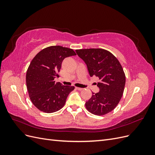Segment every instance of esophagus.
<instances>
[{
  "label": "esophagus",
  "instance_id": "obj_1",
  "mask_svg": "<svg viewBox=\"0 0 155 155\" xmlns=\"http://www.w3.org/2000/svg\"><path fill=\"white\" fill-rule=\"evenodd\" d=\"M76 89L77 90H78V91H82L83 88H79V87H76Z\"/></svg>",
  "mask_w": 155,
  "mask_h": 155
}]
</instances>
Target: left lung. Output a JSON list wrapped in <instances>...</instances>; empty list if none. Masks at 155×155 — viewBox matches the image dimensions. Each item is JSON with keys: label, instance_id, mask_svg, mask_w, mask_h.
<instances>
[{"label": "left lung", "instance_id": "1", "mask_svg": "<svg viewBox=\"0 0 155 155\" xmlns=\"http://www.w3.org/2000/svg\"><path fill=\"white\" fill-rule=\"evenodd\" d=\"M86 63L89 74L100 79V92L93 93L86 102L87 109L92 114L102 116L111 112L119 104L125 85V75L119 61L110 51L101 48L76 50Z\"/></svg>", "mask_w": 155, "mask_h": 155}]
</instances>
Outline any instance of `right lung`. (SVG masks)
<instances>
[{
	"mask_svg": "<svg viewBox=\"0 0 155 155\" xmlns=\"http://www.w3.org/2000/svg\"><path fill=\"white\" fill-rule=\"evenodd\" d=\"M72 50L61 46H51L37 54L27 70L26 81L32 104L39 110L51 113L60 110L74 86L55 83L64 58L76 55Z\"/></svg>",
	"mask_w": 155,
	"mask_h": 155,
	"instance_id": "1",
	"label": "right lung"
}]
</instances>
